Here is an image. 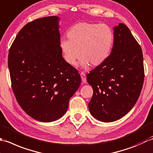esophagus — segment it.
Returning <instances> with one entry per match:
<instances>
[{
    "instance_id": "esophagus-1",
    "label": "esophagus",
    "mask_w": 153,
    "mask_h": 153,
    "mask_svg": "<svg viewBox=\"0 0 153 153\" xmlns=\"http://www.w3.org/2000/svg\"><path fill=\"white\" fill-rule=\"evenodd\" d=\"M80 76H81V80H82V83L85 84L86 82V74L84 72H81L80 73Z\"/></svg>"
}]
</instances>
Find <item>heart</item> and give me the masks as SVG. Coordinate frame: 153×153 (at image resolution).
<instances>
[{
    "label": "heart",
    "instance_id": "b5f03b06",
    "mask_svg": "<svg viewBox=\"0 0 153 153\" xmlns=\"http://www.w3.org/2000/svg\"><path fill=\"white\" fill-rule=\"evenodd\" d=\"M67 37L68 40L62 39L59 43L65 61L74 66L81 57L80 65L83 68L104 63L110 57L115 41L114 32L109 25L87 22L73 25Z\"/></svg>",
    "mask_w": 153,
    "mask_h": 153
}]
</instances>
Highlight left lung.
Listing matches in <instances>:
<instances>
[{"label": "left lung", "instance_id": "left-lung-1", "mask_svg": "<svg viewBox=\"0 0 153 153\" xmlns=\"http://www.w3.org/2000/svg\"><path fill=\"white\" fill-rule=\"evenodd\" d=\"M114 32L115 41L110 57L86 76L93 88L90 112L104 122L119 120L131 110L144 81L141 46L125 24L120 23Z\"/></svg>", "mask_w": 153, "mask_h": 153}]
</instances>
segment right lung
<instances>
[{
	"label": "right lung",
	"mask_w": 153,
	"mask_h": 153,
	"mask_svg": "<svg viewBox=\"0 0 153 153\" xmlns=\"http://www.w3.org/2000/svg\"><path fill=\"white\" fill-rule=\"evenodd\" d=\"M59 18L36 19L21 29L9 50L12 88L26 113L51 122L66 113L79 88L80 74L68 65L60 48Z\"/></svg>",
	"instance_id": "add662e5"
}]
</instances>
